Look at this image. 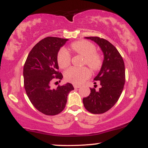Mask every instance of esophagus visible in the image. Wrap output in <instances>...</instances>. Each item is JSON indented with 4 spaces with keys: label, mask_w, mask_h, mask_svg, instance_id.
I'll use <instances>...</instances> for the list:
<instances>
[{
    "label": "esophagus",
    "mask_w": 148,
    "mask_h": 148,
    "mask_svg": "<svg viewBox=\"0 0 148 148\" xmlns=\"http://www.w3.org/2000/svg\"><path fill=\"white\" fill-rule=\"evenodd\" d=\"M73 86H74V88H79L80 87H81V86H79V85H76V84H74L73 85Z\"/></svg>",
    "instance_id": "obj_1"
}]
</instances>
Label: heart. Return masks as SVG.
<instances>
[{"mask_svg":"<svg viewBox=\"0 0 148 148\" xmlns=\"http://www.w3.org/2000/svg\"><path fill=\"white\" fill-rule=\"evenodd\" d=\"M74 52L84 56L83 64H88L93 70H97L102 64L101 56L96 52V47L91 42L86 40H80L73 42L70 45ZM71 55L64 48H61L57 54V62L62 69L67 67L70 64ZM91 75V72L87 67H72L64 72V79L74 84H81Z\"/></svg>","mask_w":148,"mask_h":148,"instance_id":"b5f03b06","label":"heart"}]
</instances>
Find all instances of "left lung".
Wrapping results in <instances>:
<instances>
[{"label": "left lung", "mask_w": 148, "mask_h": 148, "mask_svg": "<svg viewBox=\"0 0 148 148\" xmlns=\"http://www.w3.org/2000/svg\"><path fill=\"white\" fill-rule=\"evenodd\" d=\"M86 38L99 46L104 59L101 70L94 79L95 81H99L101 88L99 90L90 88L89 96L83 99V103L90 113L101 114L111 109L121 95L125 83V63L117 49L106 40L98 37Z\"/></svg>", "instance_id": "obj_1"}]
</instances>
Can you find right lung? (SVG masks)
Instances as JSON below:
<instances>
[{"mask_svg": "<svg viewBox=\"0 0 148 148\" xmlns=\"http://www.w3.org/2000/svg\"><path fill=\"white\" fill-rule=\"evenodd\" d=\"M67 39L47 37L36 44L30 51L23 66V84L30 102L37 110L47 115H55L63 111L67 95L74 89L69 83L53 89L54 79L61 80L57 54Z\"/></svg>", "mask_w": 148, "mask_h": 148, "instance_id": "obj_1", "label": "right lung"}]
</instances>
